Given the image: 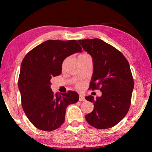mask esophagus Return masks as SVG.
Returning <instances> with one entry per match:
<instances>
[{
  "label": "esophagus",
  "instance_id": "34e87169",
  "mask_svg": "<svg viewBox=\"0 0 152 152\" xmlns=\"http://www.w3.org/2000/svg\"><path fill=\"white\" fill-rule=\"evenodd\" d=\"M79 101H85V98H84V96H83V95L80 94V96H79Z\"/></svg>",
  "mask_w": 152,
  "mask_h": 152
}]
</instances>
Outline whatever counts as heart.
<instances>
[{
    "label": "heart",
    "instance_id": "1",
    "mask_svg": "<svg viewBox=\"0 0 152 152\" xmlns=\"http://www.w3.org/2000/svg\"><path fill=\"white\" fill-rule=\"evenodd\" d=\"M88 56V55L86 54V53H83V54H82V55H80V56Z\"/></svg>",
    "mask_w": 152,
    "mask_h": 152
}]
</instances>
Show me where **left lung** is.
Returning <instances> with one entry per match:
<instances>
[{
	"label": "left lung",
	"mask_w": 152,
	"mask_h": 152,
	"mask_svg": "<svg viewBox=\"0 0 152 152\" xmlns=\"http://www.w3.org/2000/svg\"><path fill=\"white\" fill-rule=\"evenodd\" d=\"M92 56L93 74L90 89H100L101 96H86L94 109L85 116L86 121L99 129L119 123L127 115L131 104L134 82L129 64L121 52L100 39L78 40Z\"/></svg>",
	"instance_id": "1"
}]
</instances>
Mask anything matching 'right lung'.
Returning a JSON list of instances; mask_svg holds the SVG:
<instances>
[{"label": "right lung", "instance_id": "obj_1", "mask_svg": "<svg viewBox=\"0 0 152 152\" xmlns=\"http://www.w3.org/2000/svg\"><path fill=\"white\" fill-rule=\"evenodd\" d=\"M82 51L76 40H48L25 56L18 86L23 109L36 128L46 132L59 128L65 121L67 107L78 101L77 92L55 94L50 86L51 78L61 74L63 61Z\"/></svg>", "mask_w": 152, "mask_h": 152}]
</instances>
